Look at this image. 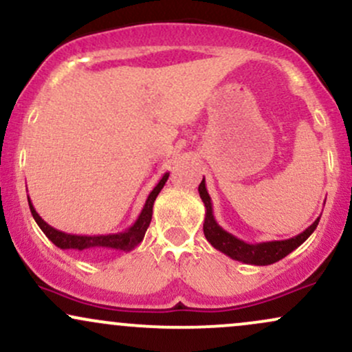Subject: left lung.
<instances>
[{
  "label": "left lung",
  "mask_w": 352,
  "mask_h": 352,
  "mask_svg": "<svg viewBox=\"0 0 352 352\" xmlns=\"http://www.w3.org/2000/svg\"><path fill=\"white\" fill-rule=\"evenodd\" d=\"M200 199L205 204V221H204V233L208 243L217 248L218 252L225 253L232 260L241 261L246 265H256V266H266L273 265L289 254L293 250L305 243L308 236L314 232L319 223V218L314 220L313 225H309L305 232L300 235L288 238V240H278V241H263V243H246V241L240 240L227 230H223L217 223L215 217H213L212 208V199H210L207 187H205V179L201 180L199 185Z\"/></svg>",
  "instance_id": "left-lung-1"
}]
</instances>
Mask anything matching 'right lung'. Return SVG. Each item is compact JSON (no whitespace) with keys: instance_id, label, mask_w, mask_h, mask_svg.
Here are the masks:
<instances>
[{"instance_id":"add662e5","label":"right lung","mask_w":352,"mask_h":352,"mask_svg":"<svg viewBox=\"0 0 352 352\" xmlns=\"http://www.w3.org/2000/svg\"><path fill=\"white\" fill-rule=\"evenodd\" d=\"M167 179L168 173H164V177L159 180V184H157L152 192L148 193L142 212L137 217L134 225H131V227L124 230V232L109 233V235H72V233H64L60 232V230L52 228L51 225H47L46 221L38 215L33 204H31L30 197H28V204H30V210L31 213H33L36 223H38L39 228L43 230L44 235L50 238L52 243L60 250H76V252L84 253H99L102 252V250H122V252H131V250H134L135 246L144 240L145 232H147L152 220L153 201H155L160 190L164 188Z\"/></svg>"}]
</instances>
